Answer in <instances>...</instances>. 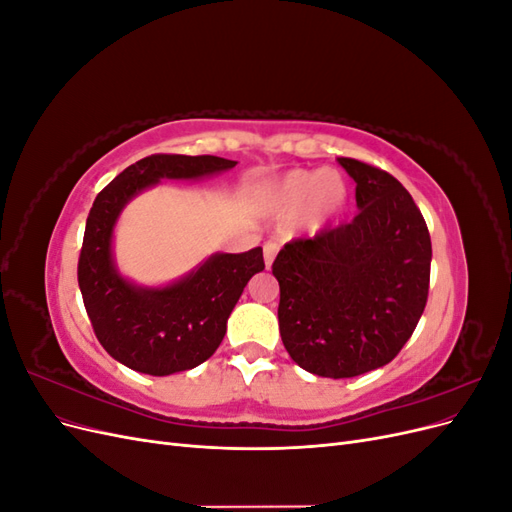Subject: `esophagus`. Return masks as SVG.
<instances>
[{"label":"esophagus","instance_id":"esophagus-1","mask_svg":"<svg viewBox=\"0 0 512 512\" xmlns=\"http://www.w3.org/2000/svg\"><path fill=\"white\" fill-rule=\"evenodd\" d=\"M277 250H280V245H277L275 241L265 243V265H267V269L273 265V258H275Z\"/></svg>","mask_w":512,"mask_h":512}]
</instances>
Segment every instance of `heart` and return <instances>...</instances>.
Returning <instances> with one entry per match:
<instances>
[{
	"label": "heart",
	"instance_id": "heart-1",
	"mask_svg": "<svg viewBox=\"0 0 512 512\" xmlns=\"http://www.w3.org/2000/svg\"><path fill=\"white\" fill-rule=\"evenodd\" d=\"M346 183L335 170H290L262 192V205L280 220H292L307 209V226L318 230L344 205Z\"/></svg>",
	"mask_w": 512,
	"mask_h": 512
}]
</instances>
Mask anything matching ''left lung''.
I'll list each match as a JSON object with an SVG mask.
<instances>
[{
	"label": "left lung",
	"mask_w": 512,
	"mask_h": 512,
	"mask_svg": "<svg viewBox=\"0 0 512 512\" xmlns=\"http://www.w3.org/2000/svg\"><path fill=\"white\" fill-rule=\"evenodd\" d=\"M356 183L354 220L286 243L273 262L282 342L322 378H354L391 363L427 303L431 239L393 175L337 158Z\"/></svg>",
	"instance_id": "8db88e82"
}]
</instances>
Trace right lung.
I'll return each mask as SVG.
<instances>
[{
  "instance_id": "1",
  "label": "right lung",
  "mask_w": 512,
  "mask_h": 512,
  "mask_svg": "<svg viewBox=\"0 0 512 512\" xmlns=\"http://www.w3.org/2000/svg\"><path fill=\"white\" fill-rule=\"evenodd\" d=\"M215 156H149L128 166L96 196L85 224L79 288L87 316L115 361L149 376L194 369L218 350L226 322L250 277L265 269L262 247L211 254L164 286H141L121 275L113 237L121 211L162 179L198 181L235 168Z\"/></svg>"
}]
</instances>
